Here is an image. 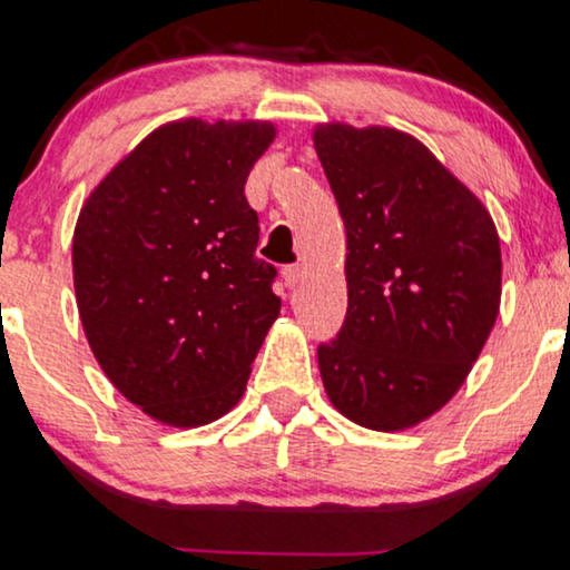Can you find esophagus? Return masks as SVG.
<instances>
[{
  "mask_svg": "<svg viewBox=\"0 0 570 570\" xmlns=\"http://www.w3.org/2000/svg\"><path fill=\"white\" fill-rule=\"evenodd\" d=\"M284 281H286V286H289V289L299 286V281H303V267H299V265L284 267Z\"/></svg>",
  "mask_w": 570,
  "mask_h": 570,
  "instance_id": "esophagus-1",
  "label": "esophagus"
}]
</instances>
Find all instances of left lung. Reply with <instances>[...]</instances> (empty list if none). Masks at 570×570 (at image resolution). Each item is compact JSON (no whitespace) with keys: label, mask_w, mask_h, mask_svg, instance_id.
I'll list each match as a JSON object with an SVG mask.
<instances>
[{"label":"left lung","mask_w":570,"mask_h":570,"mask_svg":"<svg viewBox=\"0 0 570 570\" xmlns=\"http://www.w3.org/2000/svg\"><path fill=\"white\" fill-rule=\"evenodd\" d=\"M345 225L348 313L318 345L332 407L404 431L458 394L501 307V240L476 195L404 130L316 122Z\"/></svg>","instance_id":"left-lung-1"}]
</instances>
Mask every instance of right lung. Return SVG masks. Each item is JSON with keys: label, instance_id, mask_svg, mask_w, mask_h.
<instances>
[{"label": "right lung", "instance_id": "add662e5", "mask_svg": "<svg viewBox=\"0 0 570 570\" xmlns=\"http://www.w3.org/2000/svg\"><path fill=\"white\" fill-rule=\"evenodd\" d=\"M271 120H171L85 198L71 235L82 332L109 383L163 426L219 421L281 313L244 185Z\"/></svg>", "mask_w": 570, "mask_h": 570}]
</instances>
